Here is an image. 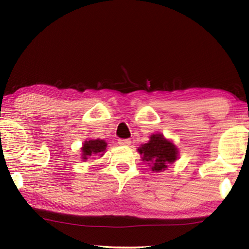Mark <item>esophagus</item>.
Listing matches in <instances>:
<instances>
[{
	"mask_svg": "<svg viewBox=\"0 0 249 249\" xmlns=\"http://www.w3.org/2000/svg\"><path fill=\"white\" fill-rule=\"evenodd\" d=\"M131 141L129 139H120L119 140V144L120 145H123V146H127V145H130Z\"/></svg>",
	"mask_w": 249,
	"mask_h": 249,
	"instance_id": "1",
	"label": "esophagus"
}]
</instances>
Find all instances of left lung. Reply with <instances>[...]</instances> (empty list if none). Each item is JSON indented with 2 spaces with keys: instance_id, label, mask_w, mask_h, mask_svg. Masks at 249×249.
Masks as SVG:
<instances>
[{
  "instance_id": "obj_1",
  "label": "left lung",
  "mask_w": 249,
  "mask_h": 249,
  "mask_svg": "<svg viewBox=\"0 0 249 249\" xmlns=\"http://www.w3.org/2000/svg\"><path fill=\"white\" fill-rule=\"evenodd\" d=\"M141 160L146 162L153 172L165 171L169 165L178 158V149L171 140L166 139L161 133L150 136L147 143L138 147Z\"/></svg>"
}]
</instances>
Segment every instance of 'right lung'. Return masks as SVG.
I'll return each instance as SVG.
<instances>
[{"label":"right lung","mask_w":249,"mask_h":249,"mask_svg":"<svg viewBox=\"0 0 249 249\" xmlns=\"http://www.w3.org/2000/svg\"><path fill=\"white\" fill-rule=\"evenodd\" d=\"M107 149V142L102 139H89L83 142L81 147V160H87L89 156L98 155L102 157Z\"/></svg>","instance_id":"obj_1"}]
</instances>
